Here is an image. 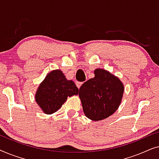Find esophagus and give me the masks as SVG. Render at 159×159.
I'll return each mask as SVG.
<instances>
[{
    "instance_id": "esophagus-1",
    "label": "esophagus",
    "mask_w": 159,
    "mask_h": 159,
    "mask_svg": "<svg viewBox=\"0 0 159 159\" xmlns=\"http://www.w3.org/2000/svg\"><path fill=\"white\" fill-rule=\"evenodd\" d=\"M82 84V82H76V85H77L78 89H79V88H80V86H81Z\"/></svg>"
}]
</instances>
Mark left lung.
<instances>
[{
    "mask_svg": "<svg viewBox=\"0 0 159 159\" xmlns=\"http://www.w3.org/2000/svg\"><path fill=\"white\" fill-rule=\"evenodd\" d=\"M94 74L80 87L79 97L84 115L93 121H101L118 109L125 87L119 77L105 69H96Z\"/></svg>",
    "mask_w": 159,
    "mask_h": 159,
    "instance_id": "obj_1",
    "label": "left lung"
}]
</instances>
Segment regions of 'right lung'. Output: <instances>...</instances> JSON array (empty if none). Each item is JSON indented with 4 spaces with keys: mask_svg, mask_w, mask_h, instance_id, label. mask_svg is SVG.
Instances as JSON below:
<instances>
[{
    "mask_svg": "<svg viewBox=\"0 0 159 159\" xmlns=\"http://www.w3.org/2000/svg\"><path fill=\"white\" fill-rule=\"evenodd\" d=\"M78 88L72 80H67L60 69L50 71L39 84L34 98L43 113L52 114L57 111L67 97L78 94Z\"/></svg>",
    "mask_w": 159,
    "mask_h": 159,
    "instance_id": "right-lung-1",
    "label": "right lung"
}]
</instances>
